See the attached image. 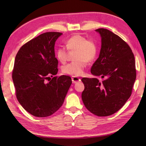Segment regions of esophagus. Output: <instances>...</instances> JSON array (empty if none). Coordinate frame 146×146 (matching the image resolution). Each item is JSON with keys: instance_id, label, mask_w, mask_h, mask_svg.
Returning a JSON list of instances; mask_svg holds the SVG:
<instances>
[{"instance_id": "obj_1", "label": "esophagus", "mask_w": 146, "mask_h": 146, "mask_svg": "<svg viewBox=\"0 0 146 146\" xmlns=\"http://www.w3.org/2000/svg\"><path fill=\"white\" fill-rule=\"evenodd\" d=\"M71 80H72V82L73 83H76L77 82L81 81V79L78 78V77H76V76H72Z\"/></svg>"}]
</instances>
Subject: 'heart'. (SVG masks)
Returning a JSON list of instances; mask_svg holds the SVG:
<instances>
[{"label": "heart", "instance_id": "1", "mask_svg": "<svg viewBox=\"0 0 146 146\" xmlns=\"http://www.w3.org/2000/svg\"><path fill=\"white\" fill-rule=\"evenodd\" d=\"M66 48L60 46L56 50V56L61 63L66 62L68 56V51H75L73 58L75 60L62 68V71L67 75L73 76H79L84 73L86 66V62L90 63L94 61L97 55L98 45L95 40L87 39L85 36L73 35L66 42Z\"/></svg>", "mask_w": 146, "mask_h": 146}]
</instances>
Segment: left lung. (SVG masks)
<instances>
[{
  "instance_id": "8db88e82",
  "label": "left lung",
  "mask_w": 146,
  "mask_h": 146,
  "mask_svg": "<svg viewBox=\"0 0 146 146\" xmlns=\"http://www.w3.org/2000/svg\"><path fill=\"white\" fill-rule=\"evenodd\" d=\"M96 31L102 37V48L91 73L102 80L83 78L82 98L91 113L105 117L117 112L131 97L136 78L135 63L131 48L120 37L107 29Z\"/></svg>"
}]
</instances>
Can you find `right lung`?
Instances as JSON below:
<instances>
[{
    "label": "right lung",
    "mask_w": 146,
    "mask_h": 146,
    "mask_svg": "<svg viewBox=\"0 0 146 146\" xmlns=\"http://www.w3.org/2000/svg\"><path fill=\"white\" fill-rule=\"evenodd\" d=\"M61 35L41 34L22 46L15 58L12 76L15 95L22 107L35 117L55 113L63 105L72 83L69 76H53L58 71L54 44Z\"/></svg>",
    "instance_id": "add662e5"
}]
</instances>
